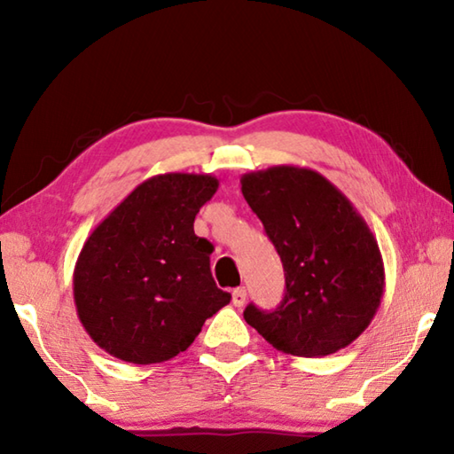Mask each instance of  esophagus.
I'll return each mask as SVG.
<instances>
[{"mask_svg":"<svg viewBox=\"0 0 454 454\" xmlns=\"http://www.w3.org/2000/svg\"><path fill=\"white\" fill-rule=\"evenodd\" d=\"M232 304L238 306V309H242V306L246 304V290L244 288H236L232 292Z\"/></svg>","mask_w":454,"mask_h":454,"instance_id":"1","label":"esophagus"}]
</instances>
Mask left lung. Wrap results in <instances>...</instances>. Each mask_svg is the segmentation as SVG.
<instances>
[{
	"label": "left lung",
	"instance_id": "8db88e82",
	"mask_svg": "<svg viewBox=\"0 0 454 454\" xmlns=\"http://www.w3.org/2000/svg\"><path fill=\"white\" fill-rule=\"evenodd\" d=\"M242 194L280 254L286 290L244 320L276 350L326 356L364 333L380 306L384 264L371 228L325 176L298 166L244 174Z\"/></svg>",
	"mask_w": 454,
	"mask_h": 454
}]
</instances>
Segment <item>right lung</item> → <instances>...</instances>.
<instances>
[{
	"label": "right lung",
	"mask_w": 454,
	"mask_h": 454,
	"mask_svg": "<svg viewBox=\"0 0 454 454\" xmlns=\"http://www.w3.org/2000/svg\"><path fill=\"white\" fill-rule=\"evenodd\" d=\"M210 174H160L136 186L88 236L74 268V301L91 340L132 364L186 350L230 302L210 272L214 246L194 234L216 194Z\"/></svg>",
	"instance_id": "right-lung-1"
}]
</instances>
